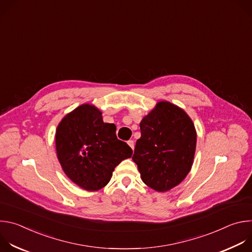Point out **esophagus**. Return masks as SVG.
<instances>
[{"label": "esophagus", "instance_id": "obj_1", "mask_svg": "<svg viewBox=\"0 0 252 252\" xmlns=\"http://www.w3.org/2000/svg\"><path fill=\"white\" fill-rule=\"evenodd\" d=\"M127 145L131 148V150L133 151V148H134V141L132 140V139H129L128 141H127Z\"/></svg>", "mask_w": 252, "mask_h": 252}]
</instances>
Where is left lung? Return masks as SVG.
Returning <instances> with one entry per match:
<instances>
[{
    "mask_svg": "<svg viewBox=\"0 0 252 252\" xmlns=\"http://www.w3.org/2000/svg\"><path fill=\"white\" fill-rule=\"evenodd\" d=\"M132 160L142 182L167 191L189 174L195 154L196 131L188 114L169 101H159L139 124Z\"/></svg>",
    "mask_w": 252,
    "mask_h": 252,
    "instance_id": "8db88e82",
    "label": "left lung"
}]
</instances>
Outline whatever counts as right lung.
Wrapping results in <instances>:
<instances>
[{
	"mask_svg": "<svg viewBox=\"0 0 252 252\" xmlns=\"http://www.w3.org/2000/svg\"><path fill=\"white\" fill-rule=\"evenodd\" d=\"M116 130L117 126L103 123L101 112L89 103L61 121L56 131L57 156L71 182L89 191L109 184L115 167L132 155Z\"/></svg>",
	"mask_w": 252,
	"mask_h": 252,
	"instance_id": "obj_1",
	"label": "right lung"
}]
</instances>
